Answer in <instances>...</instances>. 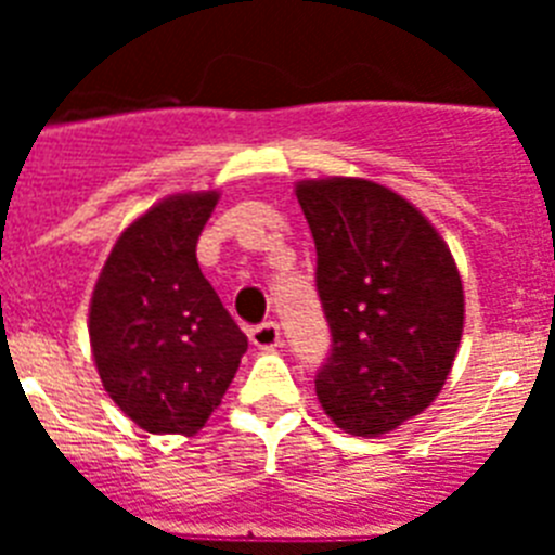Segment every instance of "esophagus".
Segmentation results:
<instances>
[{
    "label": "esophagus",
    "instance_id": "obj_1",
    "mask_svg": "<svg viewBox=\"0 0 555 555\" xmlns=\"http://www.w3.org/2000/svg\"><path fill=\"white\" fill-rule=\"evenodd\" d=\"M249 341H253L258 350H274L281 345V327L278 322H263V325H255L249 331Z\"/></svg>",
    "mask_w": 555,
    "mask_h": 555
}]
</instances>
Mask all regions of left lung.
<instances>
[{"instance_id": "left-lung-1", "label": "left lung", "mask_w": 555, "mask_h": 555, "mask_svg": "<svg viewBox=\"0 0 555 555\" xmlns=\"http://www.w3.org/2000/svg\"><path fill=\"white\" fill-rule=\"evenodd\" d=\"M317 247L331 356L317 397L352 436H380L434 403L464 327V288L442 235L372 180L297 185Z\"/></svg>"}]
</instances>
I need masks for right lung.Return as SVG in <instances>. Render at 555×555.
<instances>
[{"instance_id": "1", "label": "right lung", "mask_w": 555, "mask_h": 555, "mask_svg": "<svg viewBox=\"0 0 555 555\" xmlns=\"http://www.w3.org/2000/svg\"><path fill=\"white\" fill-rule=\"evenodd\" d=\"M217 199V191L180 194L146 210L119 235L91 297L102 386L150 434H197L247 352L197 263Z\"/></svg>"}]
</instances>
